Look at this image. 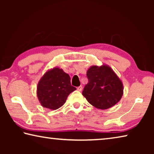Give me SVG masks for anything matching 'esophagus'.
Here are the masks:
<instances>
[{"instance_id": "esophagus-1", "label": "esophagus", "mask_w": 154, "mask_h": 154, "mask_svg": "<svg viewBox=\"0 0 154 154\" xmlns=\"http://www.w3.org/2000/svg\"><path fill=\"white\" fill-rule=\"evenodd\" d=\"M82 89H83V88H82V85H80V86H79V87L77 88V90L79 91V92H81V91L82 90Z\"/></svg>"}]
</instances>
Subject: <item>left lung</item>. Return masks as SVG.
Returning <instances> with one entry per match:
<instances>
[{"instance_id": "8db88e82", "label": "left lung", "mask_w": 154, "mask_h": 154, "mask_svg": "<svg viewBox=\"0 0 154 154\" xmlns=\"http://www.w3.org/2000/svg\"><path fill=\"white\" fill-rule=\"evenodd\" d=\"M87 77L88 83L82 94L94 107L105 110L121 100L124 94L123 83L108 65L90 66L87 71Z\"/></svg>"}]
</instances>
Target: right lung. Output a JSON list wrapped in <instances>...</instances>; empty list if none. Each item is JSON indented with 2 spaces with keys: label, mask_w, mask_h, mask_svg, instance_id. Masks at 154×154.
I'll return each mask as SVG.
<instances>
[{
  "label": "right lung",
  "mask_w": 154,
  "mask_h": 154,
  "mask_svg": "<svg viewBox=\"0 0 154 154\" xmlns=\"http://www.w3.org/2000/svg\"><path fill=\"white\" fill-rule=\"evenodd\" d=\"M76 88L71 84L69 74L59 67L47 71L36 87V95L42 106L56 110L66 103V98Z\"/></svg>",
  "instance_id": "obj_1"
}]
</instances>
